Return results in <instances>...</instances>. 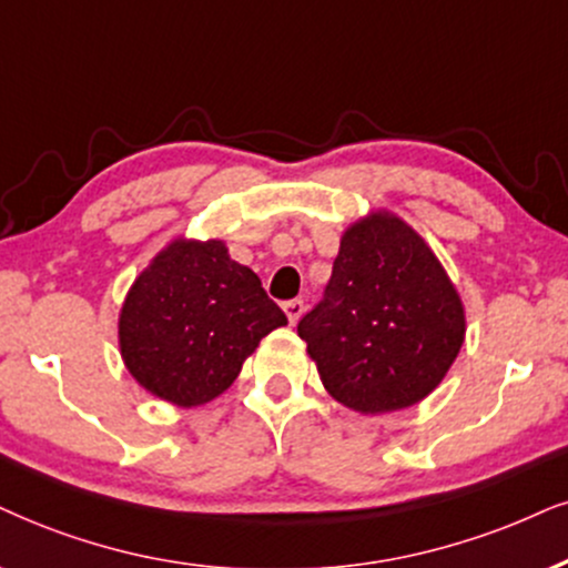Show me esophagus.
I'll return each instance as SVG.
<instances>
[{
  "label": "esophagus",
  "mask_w": 568,
  "mask_h": 568,
  "mask_svg": "<svg viewBox=\"0 0 568 568\" xmlns=\"http://www.w3.org/2000/svg\"><path fill=\"white\" fill-rule=\"evenodd\" d=\"M283 312L288 314V322H291V325H296V322L301 320V314H304V301H301V298H291V301H285V304H283Z\"/></svg>",
  "instance_id": "1"
}]
</instances>
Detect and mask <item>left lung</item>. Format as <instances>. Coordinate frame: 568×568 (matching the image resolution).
<instances>
[{
	"label": "left lung",
	"instance_id": "1",
	"mask_svg": "<svg viewBox=\"0 0 568 568\" xmlns=\"http://www.w3.org/2000/svg\"><path fill=\"white\" fill-rule=\"evenodd\" d=\"M464 304L425 239L372 212L341 239L325 298L298 322L325 390L358 414L419 404L456 362Z\"/></svg>",
	"mask_w": 568,
	"mask_h": 568
}]
</instances>
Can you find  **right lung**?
<instances>
[{"label":"right lung","instance_id":"obj_1","mask_svg":"<svg viewBox=\"0 0 568 568\" xmlns=\"http://www.w3.org/2000/svg\"><path fill=\"white\" fill-rule=\"evenodd\" d=\"M283 325V308L225 243L175 239L128 291L120 354L152 396L191 408L225 393L262 337Z\"/></svg>","mask_w":568,"mask_h":568}]
</instances>
